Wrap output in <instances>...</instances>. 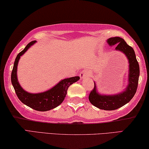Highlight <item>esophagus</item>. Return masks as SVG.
<instances>
[{
	"instance_id": "34e87169",
	"label": "esophagus",
	"mask_w": 149,
	"mask_h": 149,
	"mask_svg": "<svg viewBox=\"0 0 149 149\" xmlns=\"http://www.w3.org/2000/svg\"><path fill=\"white\" fill-rule=\"evenodd\" d=\"M88 76V72L86 71H82L80 73V79H84V78Z\"/></svg>"
}]
</instances>
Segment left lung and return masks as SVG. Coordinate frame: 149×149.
I'll return each mask as SVG.
<instances>
[{
  "label": "left lung",
  "mask_w": 149,
  "mask_h": 149,
  "mask_svg": "<svg viewBox=\"0 0 149 149\" xmlns=\"http://www.w3.org/2000/svg\"><path fill=\"white\" fill-rule=\"evenodd\" d=\"M107 42L110 46L116 44V49L121 51L129 60L130 72L129 84L126 90L121 93L114 95H101L96 91V86L89 95L90 103L96 107L105 111H113L127 103L136 93L139 77V65L132 47L129 46L123 38L119 36L109 38Z\"/></svg>",
  "instance_id": "left-lung-1"
}]
</instances>
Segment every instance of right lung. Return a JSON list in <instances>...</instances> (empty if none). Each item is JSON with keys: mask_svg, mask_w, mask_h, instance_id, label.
Segmentation results:
<instances>
[{"mask_svg": "<svg viewBox=\"0 0 149 149\" xmlns=\"http://www.w3.org/2000/svg\"><path fill=\"white\" fill-rule=\"evenodd\" d=\"M36 42V40L30 42L23 50L17 54L15 59L11 74V81L15 93L22 102L29 107L38 111H47L56 108L63 101L69 86L78 81L79 77H70L59 82L48 91L39 93H30L20 86L17 78V67L20 57L31 46Z\"/></svg>", "mask_w": 149, "mask_h": 149, "instance_id": "1", "label": "right lung"}]
</instances>
